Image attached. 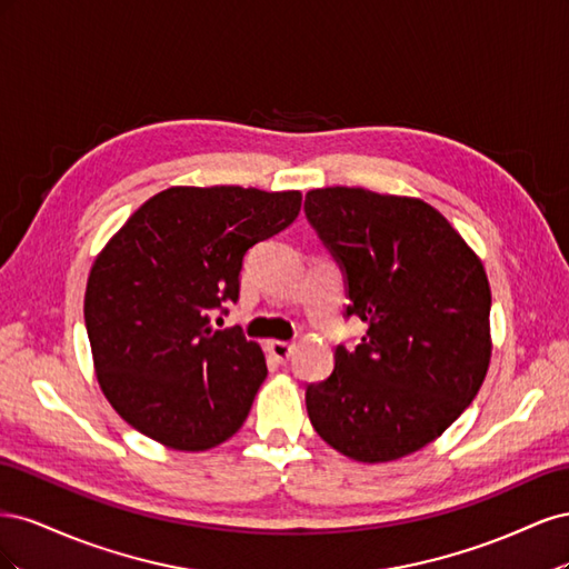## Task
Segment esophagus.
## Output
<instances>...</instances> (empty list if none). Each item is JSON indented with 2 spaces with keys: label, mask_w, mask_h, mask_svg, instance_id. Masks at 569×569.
I'll return each mask as SVG.
<instances>
[{
  "label": "esophagus",
  "mask_w": 569,
  "mask_h": 569,
  "mask_svg": "<svg viewBox=\"0 0 569 569\" xmlns=\"http://www.w3.org/2000/svg\"><path fill=\"white\" fill-rule=\"evenodd\" d=\"M268 353L280 360V363H287V360L291 358V353H295V347H291L289 341H280V339H270L268 341Z\"/></svg>",
  "instance_id": "34e87169"
}]
</instances>
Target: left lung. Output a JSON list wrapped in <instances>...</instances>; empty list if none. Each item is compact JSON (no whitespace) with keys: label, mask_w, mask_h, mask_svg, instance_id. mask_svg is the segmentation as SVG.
<instances>
[{"label":"left lung","mask_w":569,"mask_h":569,"mask_svg":"<svg viewBox=\"0 0 569 569\" xmlns=\"http://www.w3.org/2000/svg\"><path fill=\"white\" fill-rule=\"evenodd\" d=\"M306 216L347 270V316L368 330L306 389L322 441L358 462L420 451L472 403L491 363V287L481 258L432 203L320 187Z\"/></svg>","instance_id":"8db88e82"}]
</instances>
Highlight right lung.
<instances>
[{
    "label": "right lung",
    "mask_w": 569,
    "mask_h": 569,
    "mask_svg": "<svg viewBox=\"0 0 569 569\" xmlns=\"http://www.w3.org/2000/svg\"><path fill=\"white\" fill-rule=\"evenodd\" d=\"M301 192L176 184L147 199L94 258L84 289L97 382L137 432L199 453L244 425L268 368L211 311L239 297L244 253L297 220Z\"/></svg>",
    "instance_id": "add662e5"
}]
</instances>
